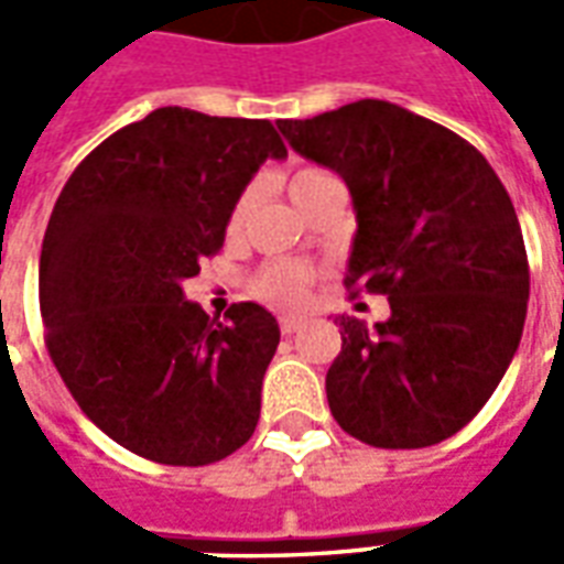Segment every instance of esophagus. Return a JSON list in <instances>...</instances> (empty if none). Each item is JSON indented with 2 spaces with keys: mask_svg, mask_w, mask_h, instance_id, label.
<instances>
[{
  "mask_svg": "<svg viewBox=\"0 0 564 564\" xmlns=\"http://www.w3.org/2000/svg\"><path fill=\"white\" fill-rule=\"evenodd\" d=\"M295 329H299V319H295V317H281V332H283V335H295Z\"/></svg>",
  "mask_w": 564,
  "mask_h": 564,
  "instance_id": "esophagus-1",
  "label": "esophagus"
}]
</instances>
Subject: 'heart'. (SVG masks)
<instances>
[{
    "instance_id": "1",
    "label": "heart",
    "mask_w": 564,
    "mask_h": 564,
    "mask_svg": "<svg viewBox=\"0 0 564 564\" xmlns=\"http://www.w3.org/2000/svg\"><path fill=\"white\" fill-rule=\"evenodd\" d=\"M323 174L319 169H295L286 181V189L293 202L305 196L307 189L314 184H319ZM247 210V193L238 196V202L232 205V214H229V229H238L241 220H245ZM311 283H314V271L305 269V265H269V269L259 271V278L253 281V293L257 299H262L265 305L281 307V311H302L307 305V293H311Z\"/></svg>"
}]
</instances>
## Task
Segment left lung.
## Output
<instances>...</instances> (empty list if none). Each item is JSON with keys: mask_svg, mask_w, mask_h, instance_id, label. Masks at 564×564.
<instances>
[{"mask_svg": "<svg viewBox=\"0 0 564 564\" xmlns=\"http://www.w3.org/2000/svg\"><path fill=\"white\" fill-rule=\"evenodd\" d=\"M278 129L350 186L347 293L390 299L375 329L335 319L332 416L371 447L447 441L489 402L522 338L529 257L508 189L474 144L380 99Z\"/></svg>", "mask_w": 564, "mask_h": 564, "instance_id": "8db88e82", "label": "left lung"}]
</instances>
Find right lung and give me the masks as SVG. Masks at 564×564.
Returning <instances> with one entry per match:
<instances>
[{
    "instance_id": "obj_1",
    "label": "right lung",
    "mask_w": 564,
    "mask_h": 564,
    "mask_svg": "<svg viewBox=\"0 0 564 564\" xmlns=\"http://www.w3.org/2000/svg\"><path fill=\"white\" fill-rule=\"evenodd\" d=\"M269 120L156 108L84 156L56 198L39 262L44 344L84 414L160 465H210L259 423L278 319L238 302L210 319L181 283L220 253L262 162Z\"/></svg>"
}]
</instances>
